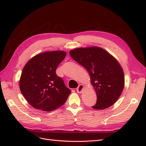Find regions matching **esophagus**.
<instances>
[{"instance_id":"esophagus-1","label":"esophagus","mask_w":146,"mask_h":146,"mask_svg":"<svg viewBox=\"0 0 146 146\" xmlns=\"http://www.w3.org/2000/svg\"><path fill=\"white\" fill-rule=\"evenodd\" d=\"M83 90H84V85L82 84H80V85L78 86V88H76V91L78 93H81L83 91Z\"/></svg>"}]
</instances>
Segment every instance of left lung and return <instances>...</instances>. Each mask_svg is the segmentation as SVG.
Instances as JSON below:
<instances>
[{
    "label": "left lung",
    "instance_id": "obj_1",
    "mask_svg": "<svg viewBox=\"0 0 146 146\" xmlns=\"http://www.w3.org/2000/svg\"><path fill=\"white\" fill-rule=\"evenodd\" d=\"M70 55L90 74L97 96L93 109L104 110L116 103L124 86L123 70L117 60L98 46L77 48L71 50Z\"/></svg>",
    "mask_w": 146,
    "mask_h": 146
}]
</instances>
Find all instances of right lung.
Wrapping results in <instances>:
<instances>
[{"mask_svg":"<svg viewBox=\"0 0 146 146\" xmlns=\"http://www.w3.org/2000/svg\"><path fill=\"white\" fill-rule=\"evenodd\" d=\"M66 55L64 51H51L32 58L23 67L19 81L23 96L32 107L52 111L66 102L71 91L56 74Z\"/></svg>","mask_w":146,"mask_h":146,"instance_id":"obj_1","label":"right lung"}]
</instances>
